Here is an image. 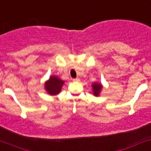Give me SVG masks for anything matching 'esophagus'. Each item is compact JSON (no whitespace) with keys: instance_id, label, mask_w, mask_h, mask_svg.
Segmentation results:
<instances>
[{"instance_id":"esophagus-1","label":"esophagus","mask_w":151,"mask_h":151,"mask_svg":"<svg viewBox=\"0 0 151 151\" xmlns=\"http://www.w3.org/2000/svg\"><path fill=\"white\" fill-rule=\"evenodd\" d=\"M73 82H79L80 81V79H79V78H74L72 79Z\"/></svg>"}]
</instances>
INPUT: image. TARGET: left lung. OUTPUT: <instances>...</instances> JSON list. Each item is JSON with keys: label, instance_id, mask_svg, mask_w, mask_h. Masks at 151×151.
I'll return each instance as SVG.
<instances>
[{"label": "left lung", "instance_id": "left-lung-1", "mask_svg": "<svg viewBox=\"0 0 151 151\" xmlns=\"http://www.w3.org/2000/svg\"><path fill=\"white\" fill-rule=\"evenodd\" d=\"M92 90H93V94L96 97H98L100 95L101 90L102 89V84L100 83H93L92 85Z\"/></svg>", "mask_w": 151, "mask_h": 151}]
</instances>
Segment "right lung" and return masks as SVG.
<instances>
[{
  "instance_id": "add662e5",
  "label": "right lung",
  "mask_w": 151,
  "mask_h": 151,
  "mask_svg": "<svg viewBox=\"0 0 151 151\" xmlns=\"http://www.w3.org/2000/svg\"><path fill=\"white\" fill-rule=\"evenodd\" d=\"M64 82L60 79L57 76H51L49 80L44 84V87L46 92L50 95H57L61 92V89Z\"/></svg>"
}]
</instances>
